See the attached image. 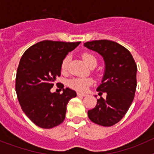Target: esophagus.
I'll use <instances>...</instances> for the list:
<instances>
[{
  "label": "esophagus",
  "instance_id": "esophagus-1",
  "mask_svg": "<svg viewBox=\"0 0 154 154\" xmlns=\"http://www.w3.org/2000/svg\"><path fill=\"white\" fill-rule=\"evenodd\" d=\"M77 95H78V96H81V97H84V96H86V94L82 93V92H78V93H77Z\"/></svg>",
  "mask_w": 154,
  "mask_h": 154
}]
</instances>
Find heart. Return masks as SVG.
Returning a JSON list of instances; mask_svg holds the SVG:
<instances>
[{"instance_id": "heart-1", "label": "heart", "mask_w": 154, "mask_h": 154, "mask_svg": "<svg viewBox=\"0 0 154 154\" xmlns=\"http://www.w3.org/2000/svg\"><path fill=\"white\" fill-rule=\"evenodd\" d=\"M82 57L85 61V63L90 66L92 64L97 63V59L96 56L92 55L90 52H84L82 53ZM70 61V55H66L62 59L61 63V69L63 72H65L68 69V65ZM93 81L91 78L89 77H78V78H73L70 79L68 82L69 85L72 87V89H76L78 91H85L90 85H92Z\"/></svg>"}]
</instances>
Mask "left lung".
Masks as SVG:
<instances>
[{"instance_id":"1","label":"left lung","mask_w":154,"mask_h":154,"mask_svg":"<svg viewBox=\"0 0 154 154\" xmlns=\"http://www.w3.org/2000/svg\"><path fill=\"white\" fill-rule=\"evenodd\" d=\"M84 46L103 58L104 75L96 90L99 96L103 92L106 93V99H97L95 108L88 111V116L100 126H113L123 119L134 99L137 65L131 53L112 41H92L85 42Z\"/></svg>"}]
</instances>
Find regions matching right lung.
<instances>
[{
  "label": "right lung",
  "mask_w": 154,
  "mask_h": 154,
  "mask_svg": "<svg viewBox=\"0 0 154 154\" xmlns=\"http://www.w3.org/2000/svg\"><path fill=\"white\" fill-rule=\"evenodd\" d=\"M80 43L42 41L31 46L21 57L16 75V93L23 112L39 127L51 129L65 120L68 103L76 92L63 89L62 84V94L50 90L61 75L62 59Z\"/></svg>",
  "instance_id": "1"
}]
</instances>
